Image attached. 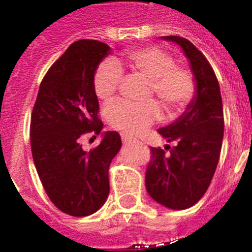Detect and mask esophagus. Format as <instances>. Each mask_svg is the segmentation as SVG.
<instances>
[{"mask_svg":"<svg viewBox=\"0 0 252 252\" xmlns=\"http://www.w3.org/2000/svg\"><path fill=\"white\" fill-rule=\"evenodd\" d=\"M122 141H123L124 144H128V143H130V142H134L135 138L134 137H132V135L123 133V134H122Z\"/></svg>","mask_w":252,"mask_h":252,"instance_id":"1","label":"esophagus"}]
</instances>
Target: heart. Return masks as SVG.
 <instances>
[{"label": "heart", "mask_w": 252, "mask_h": 252, "mask_svg": "<svg viewBox=\"0 0 252 252\" xmlns=\"http://www.w3.org/2000/svg\"><path fill=\"white\" fill-rule=\"evenodd\" d=\"M117 63L148 78L150 94H156L170 115L187 108L195 93V81L190 69L175 64L171 54L158 47L126 50ZM118 65L113 62H102L94 73V93L101 101H110L117 93L122 81V71ZM105 117L114 128L137 133L155 123L161 117V109L155 100L143 102L120 100L109 105Z\"/></svg>", "instance_id": "obj_1"}]
</instances>
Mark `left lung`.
Wrapping results in <instances>:
<instances>
[{"label":"left lung","instance_id":"1","mask_svg":"<svg viewBox=\"0 0 252 252\" xmlns=\"http://www.w3.org/2000/svg\"><path fill=\"white\" fill-rule=\"evenodd\" d=\"M162 39L180 45L189 60L195 95L178 120L157 130L167 142H176V146L171 148L166 144L168 155L151 147L146 189L163 207L187 209L204 195L217 168L224 130L222 97L216 73L200 50L181 36Z\"/></svg>","mask_w":252,"mask_h":252}]
</instances>
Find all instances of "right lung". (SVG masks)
I'll list each match as a JSON object with an SVG mask.
<instances>
[{
	"mask_svg": "<svg viewBox=\"0 0 252 252\" xmlns=\"http://www.w3.org/2000/svg\"><path fill=\"white\" fill-rule=\"evenodd\" d=\"M97 40L72 43L41 81L30 122V143L36 172L47 195L73 217L95 213L108 199L109 166L122 147L119 133L105 132L96 148L85 151L81 137L100 134L99 100L94 73L110 53Z\"/></svg>",
	"mask_w": 252,
	"mask_h": 252,
	"instance_id": "obj_1",
	"label": "right lung"
}]
</instances>
